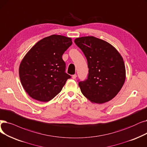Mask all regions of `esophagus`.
Listing matches in <instances>:
<instances>
[{
    "mask_svg": "<svg viewBox=\"0 0 147 147\" xmlns=\"http://www.w3.org/2000/svg\"><path fill=\"white\" fill-rule=\"evenodd\" d=\"M76 78H77V75H76V74H74V75L72 76V78L73 79H76Z\"/></svg>",
    "mask_w": 147,
    "mask_h": 147,
    "instance_id": "esophagus-1",
    "label": "esophagus"
}]
</instances>
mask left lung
Returning <instances> with one entry per match:
<instances>
[{
  "label": "left lung",
  "mask_w": 147,
  "mask_h": 147,
  "mask_svg": "<svg viewBox=\"0 0 147 147\" xmlns=\"http://www.w3.org/2000/svg\"><path fill=\"white\" fill-rule=\"evenodd\" d=\"M88 62V79L79 82L82 93L92 103L111 100L123 87L125 68L122 56L111 44L94 36L76 38Z\"/></svg>",
  "instance_id": "left-lung-1"
}]
</instances>
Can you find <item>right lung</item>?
<instances>
[{"instance_id":"1","label":"right lung","mask_w":147,"mask_h":147,"mask_svg":"<svg viewBox=\"0 0 147 147\" xmlns=\"http://www.w3.org/2000/svg\"><path fill=\"white\" fill-rule=\"evenodd\" d=\"M71 38L52 35L36 42L24 56L19 76L24 90L32 98L42 102L53 99L71 76L65 73L62 56L71 46Z\"/></svg>"}]
</instances>
